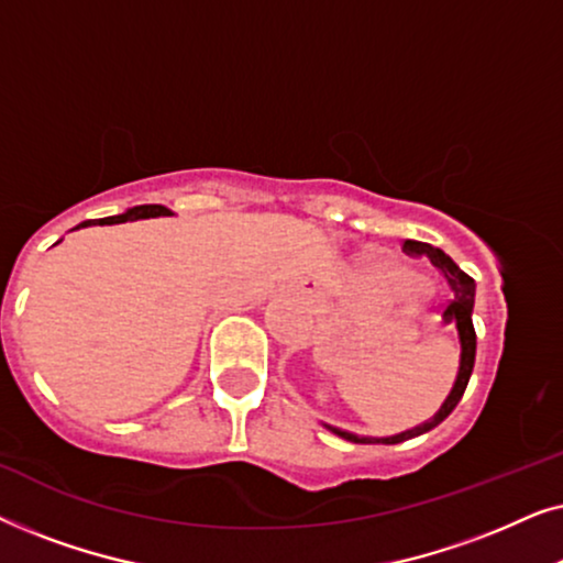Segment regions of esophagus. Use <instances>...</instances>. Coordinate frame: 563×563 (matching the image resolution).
I'll use <instances>...</instances> for the list:
<instances>
[{
  "mask_svg": "<svg viewBox=\"0 0 563 563\" xmlns=\"http://www.w3.org/2000/svg\"><path fill=\"white\" fill-rule=\"evenodd\" d=\"M299 295H302L305 305H314V302H318V291H314L312 287H307V284H302V287H299Z\"/></svg>",
  "mask_w": 563,
  "mask_h": 563,
  "instance_id": "1",
  "label": "esophagus"
}]
</instances>
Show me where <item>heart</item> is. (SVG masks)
Listing matches in <instances>:
<instances>
[{"label":"heart","mask_w":563,"mask_h":563,"mask_svg":"<svg viewBox=\"0 0 563 563\" xmlns=\"http://www.w3.org/2000/svg\"><path fill=\"white\" fill-rule=\"evenodd\" d=\"M368 268H372V274L376 276V279H382V282L399 279V268L395 264H387V261H372V264H368Z\"/></svg>","instance_id":"obj_1"}]
</instances>
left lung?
<instances>
[{
    "label": "left lung",
    "mask_w": 563,
    "mask_h": 563,
    "mask_svg": "<svg viewBox=\"0 0 563 563\" xmlns=\"http://www.w3.org/2000/svg\"><path fill=\"white\" fill-rule=\"evenodd\" d=\"M402 251L407 253V256H426V258H430V264H433L438 272H441L445 279H449L453 295H456L449 302V307H445V310H443V320L445 322H453V325H456V330H459V343H461L459 374H456V382H453L451 395L445 397V402L441 405V410H438L430 420L422 422V426L412 428V430H405V433L387 435V438H372V435H353V433H349V430L325 426L330 433L341 435V438H345V441H353V443L395 445V443L407 441V438L422 435V433H428V430H433L435 426H441V422L453 412V407L461 402V397H464V389H466V384H468V376H472V372H474V358H476V333H474V322H472L474 291H476L474 279L466 272H461V268L453 264V258L449 256V253H443L441 249H435V245L420 243V241H405L402 243Z\"/></svg>",
    "instance_id": "obj_1"
}]
</instances>
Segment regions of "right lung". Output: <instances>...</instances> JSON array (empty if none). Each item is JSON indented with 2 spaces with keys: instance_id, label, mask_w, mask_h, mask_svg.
Returning <instances> with one entry per match:
<instances>
[{
  "instance_id": "add662e5",
  "label": "right lung",
  "mask_w": 563,
  "mask_h": 563,
  "mask_svg": "<svg viewBox=\"0 0 563 563\" xmlns=\"http://www.w3.org/2000/svg\"><path fill=\"white\" fill-rule=\"evenodd\" d=\"M166 214H172V210L164 205H141V207H133V210H128L122 214H112V218L84 220L81 225H76L74 230L89 228V225H118V222H133V220H143V218H166Z\"/></svg>"
}]
</instances>
